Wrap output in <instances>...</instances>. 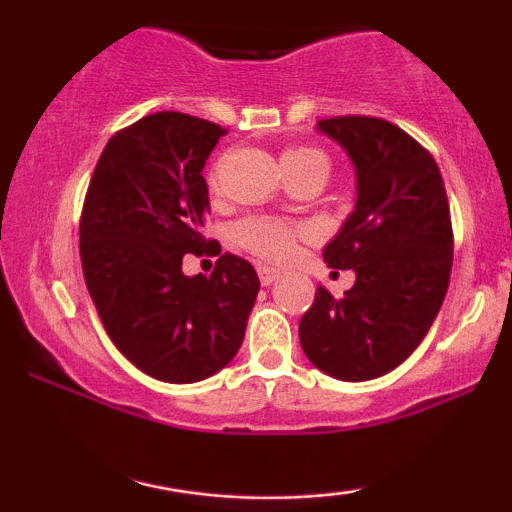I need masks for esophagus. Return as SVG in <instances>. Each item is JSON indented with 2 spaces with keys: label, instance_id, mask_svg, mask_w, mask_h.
<instances>
[{
  "label": "esophagus",
  "instance_id": "1",
  "mask_svg": "<svg viewBox=\"0 0 512 512\" xmlns=\"http://www.w3.org/2000/svg\"><path fill=\"white\" fill-rule=\"evenodd\" d=\"M257 274H260V281H262V286H272L274 281H279L281 279V272L276 267H269V264H260V267H257Z\"/></svg>",
  "mask_w": 512,
  "mask_h": 512
}]
</instances>
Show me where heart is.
Returning <instances> with one entry per match:
<instances>
[{"label":"heart","mask_w":512,"mask_h":512,"mask_svg":"<svg viewBox=\"0 0 512 512\" xmlns=\"http://www.w3.org/2000/svg\"><path fill=\"white\" fill-rule=\"evenodd\" d=\"M281 166L284 173H298V170H310V168H322L330 170V161L315 146H291L281 156ZM209 185H216V168L209 173ZM233 238L240 248L255 252L257 257L264 260L284 262L289 260L296 250V238L298 228L291 223L279 221V219H264V216H255V219H245L236 223L233 228Z\"/></svg>","instance_id":"b5f03b06"}]
</instances>
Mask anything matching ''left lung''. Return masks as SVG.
<instances>
[{"instance_id": "left-lung-1", "label": "left lung", "mask_w": 512, "mask_h": 512, "mask_svg": "<svg viewBox=\"0 0 512 512\" xmlns=\"http://www.w3.org/2000/svg\"><path fill=\"white\" fill-rule=\"evenodd\" d=\"M317 132L337 142L356 173V204L322 250L327 267L351 269L334 298L317 286L298 337L308 361L346 383L395 370L431 330L450 284L452 223L433 156L378 117H332Z\"/></svg>"}]
</instances>
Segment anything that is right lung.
Returning <instances> with one entry per match:
<instances>
[{
  "label": "right lung",
  "instance_id": "1",
  "mask_svg": "<svg viewBox=\"0 0 512 512\" xmlns=\"http://www.w3.org/2000/svg\"><path fill=\"white\" fill-rule=\"evenodd\" d=\"M221 127L185 113L146 115L98 158L81 214V267L120 354L163 383H199L243 344L260 279L223 252L209 276L182 274L202 255L209 187L202 170Z\"/></svg>",
  "mask_w": 512,
  "mask_h": 512
}]
</instances>
